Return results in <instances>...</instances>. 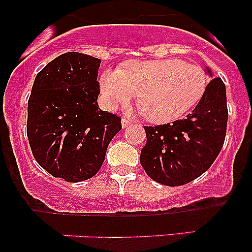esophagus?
Returning a JSON list of instances; mask_svg holds the SVG:
<instances>
[{
  "mask_svg": "<svg viewBox=\"0 0 252 252\" xmlns=\"http://www.w3.org/2000/svg\"><path fill=\"white\" fill-rule=\"evenodd\" d=\"M121 124H122V127L126 128V127H128V126H130L132 122H131L128 119H126V117H124V119H122V121H121Z\"/></svg>",
  "mask_w": 252,
  "mask_h": 252,
  "instance_id": "1",
  "label": "esophagus"
}]
</instances>
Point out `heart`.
<instances>
[{
    "label": "heart",
    "mask_w": 252,
    "mask_h": 252,
    "mask_svg": "<svg viewBox=\"0 0 252 252\" xmlns=\"http://www.w3.org/2000/svg\"><path fill=\"white\" fill-rule=\"evenodd\" d=\"M101 92L110 107L126 104L137 94V106L155 124L177 121L194 108L208 86L201 66L179 59L131 62L121 70L102 73Z\"/></svg>",
    "instance_id": "b5f03b06"
}]
</instances>
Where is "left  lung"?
Here are the masks:
<instances>
[{
	"mask_svg": "<svg viewBox=\"0 0 252 252\" xmlns=\"http://www.w3.org/2000/svg\"><path fill=\"white\" fill-rule=\"evenodd\" d=\"M209 77L212 72L206 66ZM226 87L213 78L199 103L184 120L145 126L146 145L140 162L153 180L168 187L183 186L201 177L223 146L227 127Z\"/></svg>",
	"mask_w": 252,
	"mask_h": 252,
	"instance_id": "8db88e82",
	"label": "left lung"
}]
</instances>
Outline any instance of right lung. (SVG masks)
Returning <instances> with one entry per match:
<instances>
[{
	"label": "right lung",
	"mask_w": 252,
	"mask_h": 252,
	"mask_svg": "<svg viewBox=\"0 0 252 252\" xmlns=\"http://www.w3.org/2000/svg\"><path fill=\"white\" fill-rule=\"evenodd\" d=\"M101 59L65 53L37 73L28 102V139L35 160L69 183L90 179L104 161L121 119L98 108Z\"/></svg>",
	"instance_id": "obj_1"
}]
</instances>
